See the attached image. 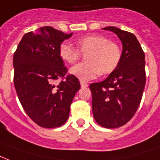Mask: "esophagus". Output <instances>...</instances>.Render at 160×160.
Listing matches in <instances>:
<instances>
[{
  "instance_id": "34e87169",
  "label": "esophagus",
  "mask_w": 160,
  "mask_h": 160,
  "mask_svg": "<svg viewBox=\"0 0 160 160\" xmlns=\"http://www.w3.org/2000/svg\"><path fill=\"white\" fill-rule=\"evenodd\" d=\"M80 84H81L82 88H87V87H88V84L86 83V82H83V81L80 82Z\"/></svg>"
}]
</instances>
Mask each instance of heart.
<instances>
[{
    "mask_svg": "<svg viewBox=\"0 0 160 160\" xmlns=\"http://www.w3.org/2000/svg\"><path fill=\"white\" fill-rule=\"evenodd\" d=\"M61 59L69 64L76 62L82 54H86V62L79 63L70 69V72L82 81L97 78L100 72L109 74L117 68L122 51L118 43L104 36L89 35L77 42V48L68 42L61 43L58 49Z\"/></svg>",
    "mask_w": 160,
    "mask_h": 160,
    "instance_id": "obj_1",
    "label": "heart"
}]
</instances>
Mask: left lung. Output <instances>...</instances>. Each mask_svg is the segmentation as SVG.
Returning <instances> with one entry per match:
<instances>
[{
  "instance_id": "obj_1",
  "label": "left lung",
  "mask_w": 160,
  "mask_h": 160,
  "mask_svg": "<svg viewBox=\"0 0 160 160\" xmlns=\"http://www.w3.org/2000/svg\"><path fill=\"white\" fill-rule=\"evenodd\" d=\"M122 44L121 60L114 71L99 82L90 84L92 114L102 127L114 128L127 123L140 104L145 86L144 52L133 33L108 27Z\"/></svg>"
}]
</instances>
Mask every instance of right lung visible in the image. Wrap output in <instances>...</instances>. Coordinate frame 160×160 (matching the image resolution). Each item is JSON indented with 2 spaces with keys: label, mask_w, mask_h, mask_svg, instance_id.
<instances>
[{
  "label": "right lung",
  "mask_w": 160,
  "mask_h": 160,
  "mask_svg": "<svg viewBox=\"0 0 160 160\" xmlns=\"http://www.w3.org/2000/svg\"><path fill=\"white\" fill-rule=\"evenodd\" d=\"M72 35L52 27H41L23 36L13 56L14 85L20 102L30 118L42 128L66 122L80 89L78 79L66 75L68 68L58 53L61 43ZM60 77L63 80L55 85Z\"/></svg>",
  "instance_id": "add662e5"
}]
</instances>
